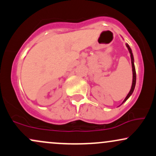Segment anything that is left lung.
Returning <instances> with one entry per match:
<instances>
[{"mask_svg": "<svg viewBox=\"0 0 156 156\" xmlns=\"http://www.w3.org/2000/svg\"><path fill=\"white\" fill-rule=\"evenodd\" d=\"M126 47H128V49H129L130 54H131V64H132V70H133V82H132V86H131V90H130V92L129 93V94L127 95V96H126V98H125V100L123 101V102H125L126 100L128 99V98H129L130 96H131V94H132V93L133 92V90H134V87H135V85H136V70H135V66H134V63H133V54H132V52H131V49L130 48V47L129 46L128 44H126ZM122 102V103H123Z\"/></svg>", "mask_w": 156, "mask_h": 156, "instance_id": "obj_1", "label": "left lung"}]
</instances>
